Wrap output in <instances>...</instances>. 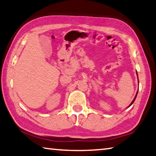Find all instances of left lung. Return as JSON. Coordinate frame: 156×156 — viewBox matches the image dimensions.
<instances>
[{"mask_svg":"<svg viewBox=\"0 0 156 156\" xmlns=\"http://www.w3.org/2000/svg\"><path fill=\"white\" fill-rule=\"evenodd\" d=\"M137 76H138V74H137ZM137 94H138V91H137V93H136V96H135V98H134V100H133V101H132V103L129 104V107L130 106H131V105H132V104L133 103H134V101H135V100H136V96H137Z\"/></svg>","mask_w":156,"mask_h":156,"instance_id":"left-lung-1","label":"left lung"}]
</instances>
